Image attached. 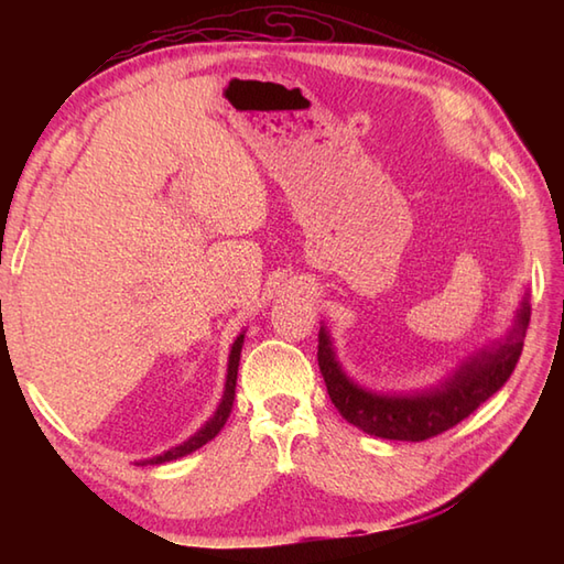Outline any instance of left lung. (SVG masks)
I'll list each match as a JSON object with an SVG mask.
<instances>
[{"label": "left lung", "instance_id": "left-lung-1", "mask_svg": "<svg viewBox=\"0 0 564 564\" xmlns=\"http://www.w3.org/2000/svg\"><path fill=\"white\" fill-rule=\"evenodd\" d=\"M529 319L531 307L529 301H523L517 327L509 332L505 341L497 344L495 349L473 356L441 388L410 394V398L373 394L354 386L334 361L332 341L325 329H319L317 346L319 373L325 378L334 406L349 424L378 438L426 441L460 424L465 416H470L477 406L485 404L505 386L517 368Z\"/></svg>", "mask_w": 564, "mask_h": 564}]
</instances>
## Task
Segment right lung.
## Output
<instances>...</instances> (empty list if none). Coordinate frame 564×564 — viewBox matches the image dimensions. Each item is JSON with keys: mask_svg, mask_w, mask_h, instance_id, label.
I'll return each mask as SVG.
<instances>
[{"mask_svg": "<svg viewBox=\"0 0 564 564\" xmlns=\"http://www.w3.org/2000/svg\"><path fill=\"white\" fill-rule=\"evenodd\" d=\"M242 344H245V334H239L237 341L232 344V351H230V364H227V382H225V394H223V402L218 406V412H215L206 426H203L198 434L191 436L188 441H184L182 446H176L172 451H166L162 455H154V458L150 460H140L138 465H160V463H170V460H176L182 458V455L196 451L200 446H206V443L210 438L218 436V431L225 426L227 416H230L232 412V402H235V388H237V366H239V351H242Z\"/></svg>", "mask_w": 564, "mask_h": 564, "instance_id": "obj_1", "label": "right lung"}]
</instances>
